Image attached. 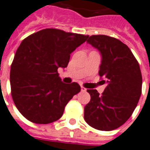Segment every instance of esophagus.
<instances>
[{
  "mask_svg": "<svg viewBox=\"0 0 150 150\" xmlns=\"http://www.w3.org/2000/svg\"><path fill=\"white\" fill-rule=\"evenodd\" d=\"M81 91H86V89L85 87H83V86H81Z\"/></svg>",
  "mask_w": 150,
  "mask_h": 150,
  "instance_id": "1",
  "label": "esophagus"
}]
</instances>
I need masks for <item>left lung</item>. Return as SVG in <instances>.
Listing matches in <instances>:
<instances>
[{
	"mask_svg": "<svg viewBox=\"0 0 150 150\" xmlns=\"http://www.w3.org/2000/svg\"><path fill=\"white\" fill-rule=\"evenodd\" d=\"M87 43L102 55L98 74L107 86L102 95L87 90L91 101L84 108V119L93 128L110 131L126 122L137 106L142 86L140 67L128 46L117 39L94 35Z\"/></svg>",
	"mask_w": 150,
	"mask_h": 150,
	"instance_id": "8db88e82",
	"label": "left lung"
}]
</instances>
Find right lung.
Segmentation results:
<instances>
[{"label":"right lung","mask_w":150,"mask_h":150,"mask_svg":"<svg viewBox=\"0 0 150 150\" xmlns=\"http://www.w3.org/2000/svg\"><path fill=\"white\" fill-rule=\"evenodd\" d=\"M88 35L46 28L22 41L11 65V94L24 117L36 124L59 119L73 96L80 91L77 83L61 81L58 68H65L70 55Z\"/></svg>","instance_id":"right-lung-1"}]
</instances>
